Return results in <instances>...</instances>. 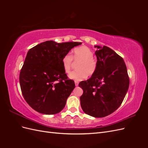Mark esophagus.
<instances>
[{
    "instance_id": "34e87169",
    "label": "esophagus",
    "mask_w": 148,
    "mask_h": 148,
    "mask_svg": "<svg viewBox=\"0 0 148 148\" xmlns=\"http://www.w3.org/2000/svg\"><path fill=\"white\" fill-rule=\"evenodd\" d=\"M75 86H78V82L75 81Z\"/></svg>"
}]
</instances>
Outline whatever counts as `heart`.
Here are the masks:
<instances>
[{"mask_svg":"<svg viewBox=\"0 0 148 148\" xmlns=\"http://www.w3.org/2000/svg\"><path fill=\"white\" fill-rule=\"evenodd\" d=\"M93 52L86 46H82L75 49L72 56L65 55L62 59V65L65 72L69 73L72 65V61L79 60L77 65V70L70 73L69 77L79 82L84 79L87 76H91L95 73L97 69V62L93 59Z\"/></svg>","mask_w":148,"mask_h":148,"instance_id":"obj_1","label":"heart"}]
</instances>
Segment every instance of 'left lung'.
Instances as JSON below:
<instances>
[{"label":"left lung","mask_w":148,"mask_h":148,"mask_svg":"<svg viewBox=\"0 0 148 148\" xmlns=\"http://www.w3.org/2000/svg\"><path fill=\"white\" fill-rule=\"evenodd\" d=\"M97 48V69L86 81L79 83L83 93L80 103L85 114L104 117L113 113L122 104L129 87L130 80L123 59L112 49Z\"/></svg>","instance_id":"obj_1"}]
</instances>
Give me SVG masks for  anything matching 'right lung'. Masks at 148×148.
Listing matches in <instances>:
<instances>
[{"label": "right lung", "instance_id": "1", "mask_svg": "<svg viewBox=\"0 0 148 148\" xmlns=\"http://www.w3.org/2000/svg\"><path fill=\"white\" fill-rule=\"evenodd\" d=\"M82 44L47 41L28 51L19 79L24 99L34 110L52 115L64 108L75 84L68 79L62 59L73 47Z\"/></svg>", "mask_w": 148, "mask_h": 148}]
</instances>
